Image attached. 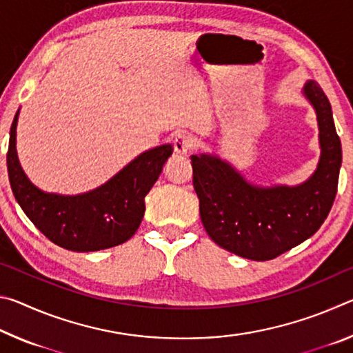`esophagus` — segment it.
<instances>
[{
	"instance_id": "34e87169",
	"label": "esophagus",
	"mask_w": 353,
	"mask_h": 353,
	"mask_svg": "<svg viewBox=\"0 0 353 353\" xmlns=\"http://www.w3.org/2000/svg\"><path fill=\"white\" fill-rule=\"evenodd\" d=\"M172 145H174V151L179 155H185V154H188L191 149H193L194 141H193V139H191V135L181 132V134H177L174 137V140H172Z\"/></svg>"
}]
</instances>
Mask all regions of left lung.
Segmentation results:
<instances>
[{"label":"left lung","instance_id":"1","mask_svg":"<svg viewBox=\"0 0 353 353\" xmlns=\"http://www.w3.org/2000/svg\"><path fill=\"white\" fill-rule=\"evenodd\" d=\"M303 93L318 115L321 143L318 170L305 183L254 187L214 155H191L202 224L208 236L232 254L255 261L276 259L314 235L330 213L341 168V140L322 88L310 81Z\"/></svg>","mask_w":353,"mask_h":353}]
</instances>
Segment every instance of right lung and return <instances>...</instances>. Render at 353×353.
<instances>
[{
    "mask_svg": "<svg viewBox=\"0 0 353 353\" xmlns=\"http://www.w3.org/2000/svg\"><path fill=\"white\" fill-rule=\"evenodd\" d=\"M17 119L19 112L10 126L9 181L17 202L41 234L73 252L109 249L132 238L145 214V196L174 148L163 145L143 152L109 182L88 193H43L29 182L17 157Z\"/></svg>",
    "mask_w": 353,
    "mask_h": 353,
    "instance_id": "obj_1",
    "label": "right lung"
}]
</instances>
